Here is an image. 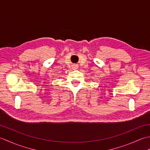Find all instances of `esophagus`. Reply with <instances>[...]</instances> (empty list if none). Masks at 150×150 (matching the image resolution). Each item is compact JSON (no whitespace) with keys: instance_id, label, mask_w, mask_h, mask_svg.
<instances>
[{"instance_id":"obj_1","label":"esophagus","mask_w":150,"mask_h":150,"mask_svg":"<svg viewBox=\"0 0 150 150\" xmlns=\"http://www.w3.org/2000/svg\"><path fill=\"white\" fill-rule=\"evenodd\" d=\"M79 66L77 64H73L72 65V69H78Z\"/></svg>"}]
</instances>
